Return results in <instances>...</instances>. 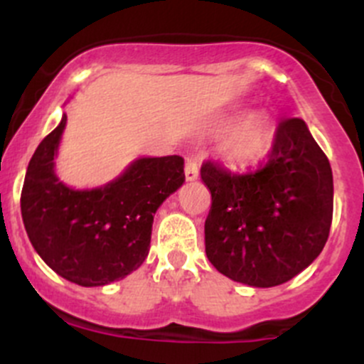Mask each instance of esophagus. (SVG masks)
Returning <instances> with one entry per match:
<instances>
[{
	"label": "esophagus",
	"mask_w": 364,
	"mask_h": 364,
	"mask_svg": "<svg viewBox=\"0 0 364 364\" xmlns=\"http://www.w3.org/2000/svg\"><path fill=\"white\" fill-rule=\"evenodd\" d=\"M185 178L188 179V181H193V179L199 178V164H197V160L193 159V156H188V159H186Z\"/></svg>",
	"instance_id": "esophagus-1"
}]
</instances>
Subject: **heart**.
<instances>
[{"instance_id": "b5f03b06", "label": "heart", "mask_w": 364, "mask_h": 364, "mask_svg": "<svg viewBox=\"0 0 364 364\" xmlns=\"http://www.w3.org/2000/svg\"><path fill=\"white\" fill-rule=\"evenodd\" d=\"M274 127L266 114H255L237 124L225 141V155L232 164L250 165L262 160L274 144Z\"/></svg>"}]
</instances>
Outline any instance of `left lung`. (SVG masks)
I'll use <instances>...</instances> for the list:
<instances>
[{
    "label": "left lung",
    "instance_id": "obj_1",
    "mask_svg": "<svg viewBox=\"0 0 364 364\" xmlns=\"http://www.w3.org/2000/svg\"><path fill=\"white\" fill-rule=\"evenodd\" d=\"M211 192L205 255L222 274L252 287H274L310 266L328 241L333 172L306 123L278 124L267 164L234 174L200 167Z\"/></svg>",
    "mask_w": 364,
    "mask_h": 364
}]
</instances>
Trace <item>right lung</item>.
<instances>
[{"instance_id":"add662e5","label":"right lung","mask_w":364,"mask_h":364,"mask_svg":"<svg viewBox=\"0 0 364 364\" xmlns=\"http://www.w3.org/2000/svg\"><path fill=\"white\" fill-rule=\"evenodd\" d=\"M67 114L29 160L21 213L29 241L65 280L98 287L121 280L148 257L153 216L185 183L178 155L139 159L107 185L73 190L54 172Z\"/></svg>"}]
</instances>
